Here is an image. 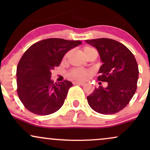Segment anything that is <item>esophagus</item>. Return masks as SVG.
Instances as JSON below:
<instances>
[{
	"mask_svg": "<svg viewBox=\"0 0 150 150\" xmlns=\"http://www.w3.org/2000/svg\"><path fill=\"white\" fill-rule=\"evenodd\" d=\"M73 85H84L85 83L83 82H79V81H74L73 82Z\"/></svg>",
	"mask_w": 150,
	"mask_h": 150,
	"instance_id": "obj_1",
	"label": "esophagus"
}]
</instances>
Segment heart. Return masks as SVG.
Instances as JSON below:
<instances>
[{"mask_svg":"<svg viewBox=\"0 0 150 150\" xmlns=\"http://www.w3.org/2000/svg\"><path fill=\"white\" fill-rule=\"evenodd\" d=\"M82 51L83 53L85 54L86 57H88L90 55H97V51L94 48L92 47L89 46H85L82 48ZM69 52H68L64 56L63 59L65 60L66 58L68 57ZM90 74V71L87 70H83V69H73L70 70L68 73V76L70 78L73 79V80H85L87 78L89 75Z\"/></svg>","mask_w":150,"mask_h":150,"instance_id":"obj_1","label":"heart"}]
</instances>
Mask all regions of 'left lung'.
<instances>
[{"label": "left lung", "instance_id": "obj_1", "mask_svg": "<svg viewBox=\"0 0 150 150\" xmlns=\"http://www.w3.org/2000/svg\"><path fill=\"white\" fill-rule=\"evenodd\" d=\"M99 51L103 65L98 80L108 82L107 87H96L87 97L96 112L114 114L124 108L137 89L138 65L135 56L126 46L107 38L86 40Z\"/></svg>", "mask_w": 150, "mask_h": 150}]
</instances>
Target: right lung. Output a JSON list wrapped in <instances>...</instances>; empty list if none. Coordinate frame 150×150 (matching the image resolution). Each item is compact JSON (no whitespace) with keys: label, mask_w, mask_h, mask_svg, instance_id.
Returning a JSON list of instances; mask_svg holds the SVG:
<instances>
[{"label":"right lung","mask_w":150,"mask_h":150,"mask_svg":"<svg viewBox=\"0 0 150 150\" xmlns=\"http://www.w3.org/2000/svg\"><path fill=\"white\" fill-rule=\"evenodd\" d=\"M80 41L51 38L32 44L17 67V92L24 106L34 114L46 116L63 106L71 82L54 83L51 70L59 66L69 51L80 45Z\"/></svg>","instance_id":"1"}]
</instances>
